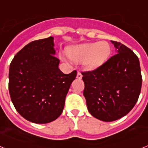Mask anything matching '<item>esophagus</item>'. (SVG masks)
I'll return each mask as SVG.
<instances>
[{
    "label": "esophagus",
    "instance_id": "34e87169",
    "mask_svg": "<svg viewBox=\"0 0 148 148\" xmlns=\"http://www.w3.org/2000/svg\"><path fill=\"white\" fill-rule=\"evenodd\" d=\"M76 78H78V79H82V74L80 73V72H78V73H77Z\"/></svg>",
    "mask_w": 148,
    "mask_h": 148
}]
</instances>
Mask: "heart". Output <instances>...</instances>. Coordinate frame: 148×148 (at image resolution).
<instances>
[{
	"mask_svg": "<svg viewBox=\"0 0 148 148\" xmlns=\"http://www.w3.org/2000/svg\"><path fill=\"white\" fill-rule=\"evenodd\" d=\"M111 47L107 41L86 43L74 46L67 49L68 57L74 62H83L87 70H95L108 61Z\"/></svg>",
	"mask_w": 148,
	"mask_h": 148,
	"instance_id": "1",
	"label": "heart"
}]
</instances>
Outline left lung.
<instances>
[{
  "instance_id": "left-lung-1",
  "label": "left lung",
  "mask_w": 148,
  "mask_h": 148,
  "mask_svg": "<svg viewBox=\"0 0 148 148\" xmlns=\"http://www.w3.org/2000/svg\"><path fill=\"white\" fill-rule=\"evenodd\" d=\"M111 43L117 54L96 70L82 73L87 110L103 121L126 116L138 101L142 82L139 60L135 53L121 43Z\"/></svg>"
}]
</instances>
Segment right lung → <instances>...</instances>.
<instances>
[{
    "label": "right lung",
    "instance_id": "obj_1",
    "mask_svg": "<svg viewBox=\"0 0 148 148\" xmlns=\"http://www.w3.org/2000/svg\"><path fill=\"white\" fill-rule=\"evenodd\" d=\"M54 38L29 43L14 57L9 71L10 97L18 113L27 121L47 124L58 119L75 70L64 74L55 57Z\"/></svg>",
    "mask_w": 148,
    "mask_h": 148
}]
</instances>
